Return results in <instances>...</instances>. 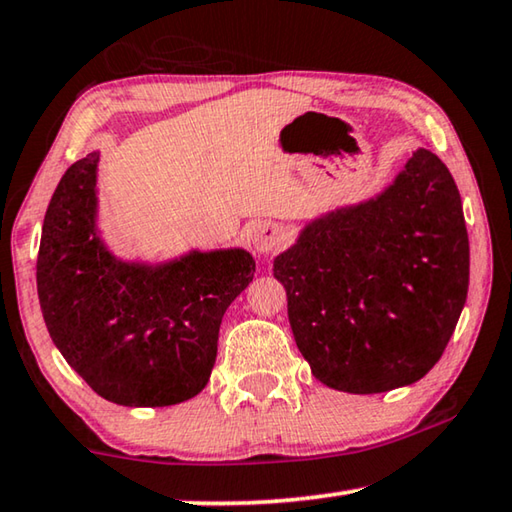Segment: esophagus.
<instances>
[{
    "instance_id": "1",
    "label": "esophagus",
    "mask_w": 512,
    "mask_h": 512,
    "mask_svg": "<svg viewBox=\"0 0 512 512\" xmlns=\"http://www.w3.org/2000/svg\"><path fill=\"white\" fill-rule=\"evenodd\" d=\"M284 241V232L277 223H257L250 230V244L257 253H273L275 248H280Z\"/></svg>"
}]
</instances>
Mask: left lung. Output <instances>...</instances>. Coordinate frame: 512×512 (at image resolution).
<instances>
[{
	"label": "left lung",
	"instance_id": "left-lung-1",
	"mask_svg": "<svg viewBox=\"0 0 512 512\" xmlns=\"http://www.w3.org/2000/svg\"><path fill=\"white\" fill-rule=\"evenodd\" d=\"M273 275L320 384L354 395L415 384L443 357L470 284L452 173L418 149L375 196L302 225Z\"/></svg>",
	"mask_w": 512,
	"mask_h": 512
}]
</instances>
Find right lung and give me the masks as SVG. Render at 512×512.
I'll return each instance as SVG.
<instances>
[{
    "label": "right lung",
    "instance_id": "add662e5",
    "mask_svg": "<svg viewBox=\"0 0 512 512\" xmlns=\"http://www.w3.org/2000/svg\"><path fill=\"white\" fill-rule=\"evenodd\" d=\"M92 151L60 178L42 221L38 298L51 341L103 400L171 406L210 381L225 309L253 282L244 248L124 259L99 225Z\"/></svg>",
    "mask_w": 512,
    "mask_h": 512
}]
</instances>
